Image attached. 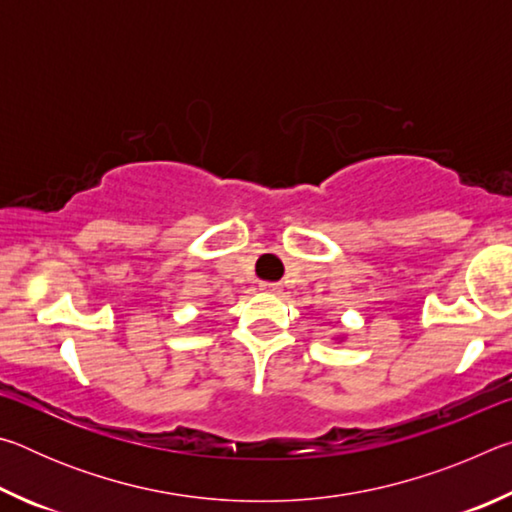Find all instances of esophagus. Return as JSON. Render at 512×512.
<instances>
[{"instance_id":"1","label":"esophagus","mask_w":512,"mask_h":512,"mask_svg":"<svg viewBox=\"0 0 512 512\" xmlns=\"http://www.w3.org/2000/svg\"><path fill=\"white\" fill-rule=\"evenodd\" d=\"M262 291H266V293H282V284L280 282H262Z\"/></svg>"}]
</instances>
